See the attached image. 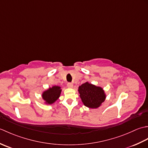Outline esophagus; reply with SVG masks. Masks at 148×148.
<instances>
[{
    "label": "esophagus",
    "instance_id": "34e87169",
    "mask_svg": "<svg viewBox=\"0 0 148 148\" xmlns=\"http://www.w3.org/2000/svg\"><path fill=\"white\" fill-rule=\"evenodd\" d=\"M67 87L69 88H73V84L71 83H69L67 84Z\"/></svg>",
    "mask_w": 148,
    "mask_h": 148
}]
</instances>
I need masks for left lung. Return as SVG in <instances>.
I'll return each mask as SVG.
<instances>
[{
    "instance_id": "8db88e82",
    "label": "left lung",
    "mask_w": 148,
    "mask_h": 148,
    "mask_svg": "<svg viewBox=\"0 0 148 148\" xmlns=\"http://www.w3.org/2000/svg\"><path fill=\"white\" fill-rule=\"evenodd\" d=\"M78 93L83 104L91 109H97L106 99L105 91L102 87L86 81L78 88Z\"/></svg>"
}]
</instances>
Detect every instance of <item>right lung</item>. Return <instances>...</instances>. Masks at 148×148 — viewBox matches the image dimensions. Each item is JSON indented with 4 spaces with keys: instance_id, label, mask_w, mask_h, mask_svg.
<instances>
[{
    "instance_id": "right-lung-1",
    "label": "right lung",
    "mask_w": 148,
    "mask_h": 148,
    "mask_svg": "<svg viewBox=\"0 0 148 148\" xmlns=\"http://www.w3.org/2000/svg\"><path fill=\"white\" fill-rule=\"evenodd\" d=\"M62 87L59 86H53L44 91L42 93V98L45 104L51 105L54 103L60 97Z\"/></svg>"
}]
</instances>
